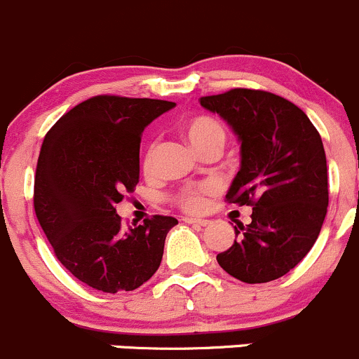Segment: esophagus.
Wrapping results in <instances>:
<instances>
[{"mask_svg":"<svg viewBox=\"0 0 359 359\" xmlns=\"http://www.w3.org/2000/svg\"><path fill=\"white\" fill-rule=\"evenodd\" d=\"M184 222L191 224V226L205 227V226H208L210 220H206V219H196V217H186V219H184Z\"/></svg>","mask_w":359,"mask_h":359,"instance_id":"esophagus-1","label":"esophagus"}]
</instances>
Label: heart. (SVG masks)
<instances>
[{
  "label": "heart",
  "mask_w": 359,
  "mask_h": 359,
  "mask_svg": "<svg viewBox=\"0 0 359 359\" xmlns=\"http://www.w3.org/2000/svg\"><path fill=\"white\" fill-rule=\"evenodd\" d=\"M182 132L187 137L194 149L198 153L205 154L212 147H222L226 142V130L217 121L213 116L208 114H196L187 118L182 123ZM154 156H156V144H149L142 154V170L151 172L154 165ZM215 193V184L212 182H200L191 184V186L180 187L175 193L173 200L177 205L186 212H200L205 205L206 196Z\"/></svg>",
  "instance_id": "b5f03b06"
}]
</instances>
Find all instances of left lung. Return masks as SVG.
<instances>
[{
    "instance_id": "obj_1",
    "label": "left lung",
    "mask_w": 359,
    "mask_h": 359,
    "mask_svg": "<svg viewBox=\"0 0 359 359\" xmlns=\"http://www.w3.org/2000/svg\"><path fill=\"white\" fill-rule=\"evenodd\" d=\"M200 102L241 140V168L226 201L253 206L252 222L234 226L236 240L217 262L245 283L278 280L313 248L327 215L320 133L300 107L266 90L233 88Z\"/></svg>"
}]
</instances>
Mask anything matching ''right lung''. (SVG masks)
<instances>
[{
  "label": "right lung",
  "instance_id": "1",
  "mask_svg": "<svg viewBox=\"0 0 359 359\" xmlns=\"http://www.w3.org/2000/svg\"><path fill=\"white\" fill-rule=\"evenodd\" d=\"M168 100L95 95L45 135L34 177V212L64 267L95 290L130 292L158 271L177 219L154 215L125 229L116 205L139 184L142 132Z\"/></svg>",
  "mask_w": 359,
  "mask_h": 359
}]
</instances>
